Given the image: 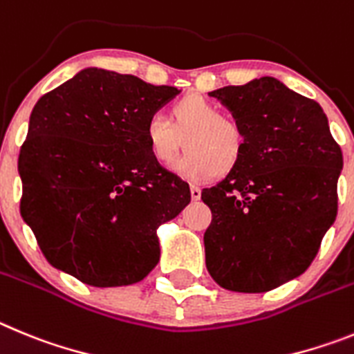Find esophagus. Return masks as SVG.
<instances>
[{"label":"esophagus","mask_w":354,"mask_h":354,"mask_svg":"<svg viewBox=\"0 0 354 354\" xmlns=\"http://www.w3.org/2000/svg\"><path fill=\"white\" fill-rule=\"evenodd\" d=\"M190 197H192V201H199L201 199V189H199V187H196V185H190Z\"/></svg>","instance_id":"1"}]
</instances>
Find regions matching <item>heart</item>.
<instances>
[{
    "label": "heart",
    "mask_w": 354,
    "mask_h": 354,
    "mask_svg": "<svg viewBox=\"0 0 354 354\" xmlns=\"http://www.w3.org/2000/svg\"><path fill=\"white\" fill-rule=\"evenodd\" d=\"M149 155L169 162L181 145L187 146L173 162V171L187 180L205 181L225 176L240 167L247 149V133L236 118L201 95H187L169 107V120L155 113L145 123Z\"/></svg>",
    "instance_id": "1"
}]
</instances>
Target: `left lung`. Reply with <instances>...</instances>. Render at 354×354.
I'll return each instance as SVG.
<instances>
[{
	"instance_id": "obj_1",
	"label": "left lung",
	"mask_w": 354,
	"mask_h": 354,
	"mask_svg": "<svg viewBox=\"0 0 354 354\" xmlns=\"http://www.w3.org/2000/svg\"><path fill=\"white\" fill-rule=\"evenodd\" d=\"M212 97L243 125V162L201 199L212 209L206 268L229 291L264 292L301 275L337 216L342 151L317 102L273 77Z\"/></svg>"
}]
</instances>
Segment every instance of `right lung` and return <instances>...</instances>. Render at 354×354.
<instances>
[{"label": "right lung", "mask_w": 354, "mask_h": 354, "mask_svg": "<svg viewBox=\"0 0 354 354\" xmlns=\"http://www.w3.org/2000/svg\"><path fill=\"white\" fill-rule=\"evenodd\" d=\"M180 91L86 68L37 102L19 153L21 215L54 268L95 288L145 279L157 227L190 203L189 185L148 151L145 123Z\"/></svg>", "instance_id": "1"}]
</instances>
